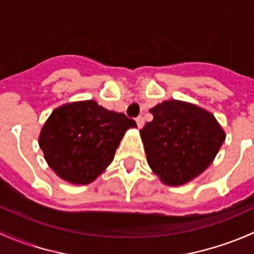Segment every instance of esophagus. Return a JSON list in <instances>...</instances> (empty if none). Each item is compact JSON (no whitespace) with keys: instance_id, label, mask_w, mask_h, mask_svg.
Wrapping results in <instances>:
<instances>
[{"instance_id":"1","label":"esophagus","mask_w":254,"mask_h":254,"mask_svg":"<svg viewBox=\"0 0 254 254\" xmlns=\"http://www.w3.org/2000/svg\"><path fill=\"white\" fill-rule=\"evenodd\" d=\"M136 124H137V127H139V129H141V127H143V124H145V120H143L142 117L136 118Z\"/></svg>"}]
</instances>
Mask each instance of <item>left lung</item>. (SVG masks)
I'll use <instances>...</instances> for the list:
<instances>
[{
	"label": "left lung",
	"instance_id": "left-lung-1",
	"mask_svg": "<svg viewBox=\"0 0 254 254\" xmlns=\"http://www.w3.org/2000/svg\"><path fill=\"white\" fill-rule=\"evenodd\" d=\"M153 120L140 130L147 163L166 186H183L212 163L226 139L214 114L170 99L150 109Z\"/></svg>",
	"mask_w": 254,
	"mask_h": 254
}]
</instances>
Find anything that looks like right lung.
Returning <instances> with one entry per match:
<instances>
[{
	"mask_svg": "<svg viewBox=\"0 0 254 254\" xmlns=\"http://www.w3.org/2000/svg\"><path fill=\"white\" fill-rule=\"evenodd\" d=\"M131 127H136L134 120L103 108L96 101L71 102L54 109L38 141L56 176L86 186L111 165L125 132Z\"/></svg>",
	"mask_w": 254,
	"mask_h": 254,
	"instance_id": "1",
	"label": "right lung"
}]
</instances>
